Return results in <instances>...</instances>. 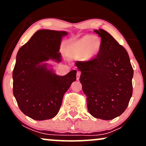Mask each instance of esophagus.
I'll return each instance as SVG.
<instances>
[{"instance_id": "1", "label": "esophagus", "mask_w": 146, "mask_h": 146, "mask_svg": "<svg viewBox=\"0 0 146 146\" xmlns=\"http://www.w3.org/2000/svg\"><path fill=\"white\" fill-rule=\"evenodd\" d=\"M80 75H81V72L80 71L77 72V80H79V79H80Z\"/></svg>"}]
</instances>
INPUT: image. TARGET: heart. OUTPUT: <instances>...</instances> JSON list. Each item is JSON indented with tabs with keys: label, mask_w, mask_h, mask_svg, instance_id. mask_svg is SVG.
Wrapping results in <instances>:
<instances>
[{
	"label": "heart",
	"mask_w": 146,
	"mask_h": 146,
	"mask_svg": "<svg viewBox=\"0 0 146 146\" xmlns=\"http://www.w3.org/2000/svg\"><path fill=\"white\" fill-rule=\"evenodd\" d=\"M101 40L97 37L85 36L71 46L69 53L73 56H82L86 59L93 58L100 51Z\"/></svg>",
	"instance_id": "obj_1"
}]
</instances>
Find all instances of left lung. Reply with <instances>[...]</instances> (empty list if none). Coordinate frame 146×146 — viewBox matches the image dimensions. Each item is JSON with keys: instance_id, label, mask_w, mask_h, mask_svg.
Instances as JSON below:
<instances>
[{"instance_id": "8db88e82", "label": "left lung", "mask_w": 146, "mask_h": 146, "mask_svg": "<svg viewBox=\"0 0 146 146\" xmlns=\"http://www.w3.org/2000/svg\"><path fill=\"white\" fill-rule=\"evenodd\" d=\"M101 37L98 54L88 61L75 63L88 112L95 118L110 120L121 115L132 95L133 68L128 52L110 33L95 30Z\"/></svg>"}]
</instances>
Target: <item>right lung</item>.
<instances>
[{
  "label": "right lung",
  "mask_w": 146,
  "mask_h": 146,
  "mask_svg": "<svg viewBox=\"0 0 146 146\" xmlns=\"http://www.w3.org/2000/svg\"><path fill=\"white\" fill-rule=\"evenodd\" d=\"M67 34L63 31L38 30L18 50L13 71V93L21 111L33 119L56 116L64 95L76 80V70L60 76L47 63L50 60L61 62V40Z\"/></svg>",
  "instance_id": "add662e5"
}]
</instances>
